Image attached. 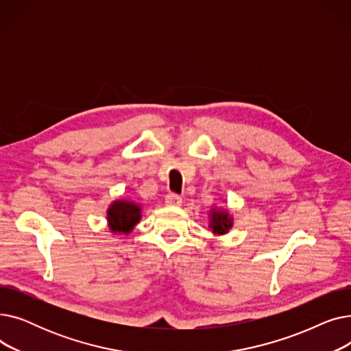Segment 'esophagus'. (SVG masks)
Returning a JSON list of instances; mask_svg holds the SVG:
<instances>
[{"mask_svg":"<svg viewBox=\"0 0 351 351\" xmlns=\"http://www.w3.org/2000/svg\"><path fill=\"white\" fill-rule=\"evenodd\" d=\"M165 204L168 206H180L182 205V197L175 193H168L165 196Z\"/></svg>","mask_w":351,"mask_h":351,"instance_id":"1","label":"esophagus"}]
</instances>
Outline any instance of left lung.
Segmentation results:
<instances>
[{
    "instance_id": "obj_1",
    "label": "left lung",
    "mask_w": 351,
    "mask_h": 351,
    "mask_svg": "<svg viewBox=\"0 0 351 351\" xmlns=\"http://www.w3.org/2000/svg\"><path fill=\"white\" fill-rule=\"evenodd\" d=\"M208 217H209V223H208L209 230L215 236H225L233 228V215L226 206H220V208L213 206L209 210Z\"/></svg>"
}]
</instances>
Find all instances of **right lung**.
Instances as JSON below:
<instances>
[{"label":"right lung","instance_id":"1","mask_svg":"<svg viewBox=\"0 0 351 351\" xmlns=\"http://www.w3.org/2000/svg\"><path fill=\"white\" fill-rule=\"evenodd\" d=\"M142 219V205L131 199H115L106 209V223L114 234H129Z\"/></svg>","mask_w":351,"mask_h":351}]
</instances>
